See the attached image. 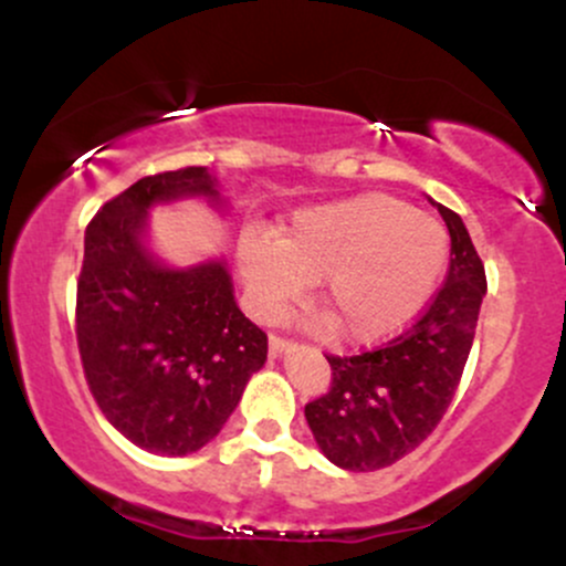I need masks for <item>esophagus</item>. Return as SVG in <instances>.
Instances as JSON below:
<instances>
[{
	"instance_id": "esophagus-1",
	"label": "esophagus",
	"mask_w": 566,
	"mask_h": 566,
	"mask_svg": "<svg viewBox=\"0 0 566 566\" xmlns=\"http://www.w3.org/2000/svg\"><path fill=\"white\" fill-rule=\"evenodd\" d=\"M290 348H292V343L284 340V337H279V335H271V337H269V350H271V356H284Z\"/></svg>"
}]
</instances>
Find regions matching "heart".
I'll use <instances>...</instances> for the list:
<instances>
[{
	"instance_id": "heart-1",
	"label": "heart",
	"mask_w": 566,
	"mask_h": 566,
	"mask_svg": "<svg viewBox=\"0 0 566 566\" xmlns=\"http://www.w3.org/2000/svg\"><path fill=\"white\" fill-rule=\"evenodd\" d=\"M237 265L252 308L276 319L319 282V308L340 340L373 346L409 327L437 295L450 265L441 220L388 193L295 210L274 239L244 231Z\"/></svg>"
}]
</instances>
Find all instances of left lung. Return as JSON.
<instances>
[{
    "mask_svg": "<svg viewBox=\"0 0 566 566\" xmlns=\"http://www.w3.org/2000/svg\"><path fill=\"white\" fill-rule=\"evenodd\" d=\"M437 207L452 239L444 287L405 335L382 348L327 356L333 386L305 405L316 444L343 471L386 469L428 439L469 361L486 295L484 265L463 218Z\"/></svg>",
    "mask_w": 566,
    "mask_h": 566,
    "instance_id": "8db88e82",
    "label": "left lung"
}]
</instances>
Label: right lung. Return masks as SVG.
<instances>
[{"mask_svg":"<svg viewBox=\"0 0 566 566\" xmlns=\"http://www.w3.org/2000/svg\"><path fill=\"white\" fill-rule=\"evenodd\" d=\"M229 199L207 167L148 175L84 231L76 340L97 407L140 450L184 458L218 437L265 365L269 337L233 297L223 258L170 265L154 252L159 205Z\"/></svg>","mask_w":566,"mask_h":566,"instance_id":"add662e5","label":"right lung"}]
</instances>
